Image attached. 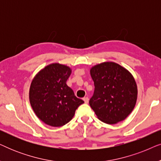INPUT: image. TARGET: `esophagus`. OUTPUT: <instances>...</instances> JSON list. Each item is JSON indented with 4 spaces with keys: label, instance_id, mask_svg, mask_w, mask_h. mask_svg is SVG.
Here are the masks:
<instances>
[{
    "label": "esophagus",
    "instance_id": "obj_1",
    "mask_svg": "<svg viewBox=\"0 0 161 161\" xmlns=\"http://www.w3.org/2000/svg\"><path fill=\"white\" fill-rule=\"evenodd\" d=\"M83 100H84V103H89V98H88L87 97H86L83 98Z\"/></svg>",
    "mask_w": 161,
    "mask_h": 161
}]
</instances>
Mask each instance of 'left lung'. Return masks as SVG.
<instances>
[{"instance_id": "left-lung-1", "label": "left lung", "mask_w": 161, "mask_h": 161, "mask_svg": "<svg viewBox=\"0 0 161 161\" xmlns=\"http://www.w3.org/2000/svg\"><path fill=\"white\" fill-rule=\"evenodd\" d=\"M90 75L94 92L89 105L97 118L108 125L125 120L137 101L138 89L133 75L112 61L93 66Z\"/></svg>"}]
</instances>
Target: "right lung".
I'll return each mask as SVG.
<instances>
[{
    "label": "right lung",
    "mask_w": 161,
    "mask_h": 161,
    "mask_svg": "<svg viewBox=\"0 0 161 161\" xmlns=\"http://www.w3.org/2000/svg\"><path fill=\"white\" fill-rule=\"evenodd\" d=\"M72 69L67 65L53 63L42 69L31 81L29 100L39 119L52 127H61L73 118L83 101L75 96L67 85Z\"/></svg>",
    "instance_id": "1"
}]
</instances>
